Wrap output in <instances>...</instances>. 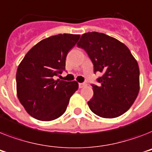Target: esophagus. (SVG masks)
Returning <instances> with one entry per match:
<instances>
[{
    "label": "esophagus",
    "mask_w": 152,
    "mask_h": 152,
    "mask_svg": "<svg viewBox=\"0 0 152 152\" xmlns=\"http://www.w3.org/2000/svg\"><path fill=\"white\" fill-rule=\"evenodd\" d=\"M87 86V84L86 83H79V87L80 88H83V87H84Z\"/></svg>",
    "instance_id": "1"
}]
</instances>
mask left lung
<instances>
[{
  "label": "left lung",
  "mask_w": 152,
  "mask_h": 152,
  "mask_svg": "<svg viewBox=\"0 0 152 152\" xmlns=\"http://www.w3.org/2000/svg\"><path fill=\"white\" fill-rule=\"evenodd\" d=\"M93 62L94 72H101L99 84H92L94 96L87 104L97 115L115 118L134 104L140 89L137 61L129 48L115 38L102 33L83 34L77 44Z\"/></svg>",
  "instance_id": "8db88e82"
}]
</instances>
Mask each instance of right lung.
<instances>
[{"mask_svg":"<svg viewBox=\"0 0 152 152\" xmlns=\"http://www.w3.org/2000/svg\"><path fill=\"white\" fill-rule=\"evenodd\" d=\"M77 34H58L42 40L25 55L16 72L19 102L32 117L51 121L64 114L79 87L76 81L55 80L65 69V58L80 39Z\"/></svg>","mask_w":152,"mask_h":152,"instance_id":"1","label":"right lung"}]
</instances>
